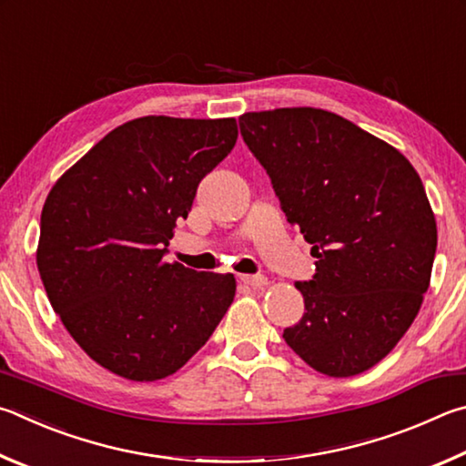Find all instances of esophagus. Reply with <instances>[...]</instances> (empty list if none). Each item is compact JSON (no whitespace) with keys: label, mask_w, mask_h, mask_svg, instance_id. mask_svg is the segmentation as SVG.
I'll list each match as a JSON object with an SVG mask.
<instances>
[{"label":"esophagus","mask_w":466,"mask_h":466,"mask_svg":"<svg viewBox=\"0 0 466 466\" xmlns=\"http://www.w3.org/2000/svg\"><path fill=\"white\" fill-rule=\"evenodd\" d=\"M243 284H246V287H251V289H262V287H266L268 284V280L264 279V276H259V274H254V276H241L239 279Z\"/></svg>","instance_id":"1"}]
</instances>
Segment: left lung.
<instances>
[{"label": "left lung", "instance_id": "obj_1", "mask_svg": "<svg viewBox=\"0 0 466 466\" xmlns=\"http://www.w3.org/2000/svg\"><path fill=\"white\" fill-rule=\"evenodd\" d=\"M239 128L317 258L313 280L295 284L305 315L284 341L328 377L372 369L411 328L430 287L438 231L418 171L321 108L246 112Z\"/></svg>", "mask_w": 466, "mask_h": 466}]
</instances>
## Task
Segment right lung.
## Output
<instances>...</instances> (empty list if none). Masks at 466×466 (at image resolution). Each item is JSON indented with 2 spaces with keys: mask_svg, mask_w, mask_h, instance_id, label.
<instances>
[{
  "mask_svg": "<svg viewBox=\"0 0 466 466\" xmlns=\"http://www.w3.org/2000/svg\"><path fill=\"white\" fill-rule=\"evenodd\" d=\"M235 141V118H135L48 192L40 279L65 329L106 370L138 382L169 377L231 307L233 274L196 272L163 256L200 179Z\"/></svg>",
  "mask_w": 466,
  "mask_h": 466,
  "instance_id": "add662e5",
  "label": "right lung"
}]
</instances>
